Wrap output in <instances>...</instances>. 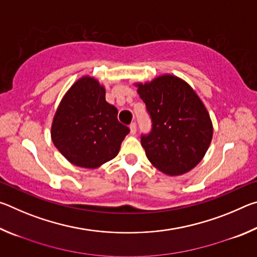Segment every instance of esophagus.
I'll return each instance as SVG.
<instances>
[{
    "instance_id": "34e87169",
    "label": "esophagus",
    "mask_w": 257,
    "mask_h": 257,
    "mask_svg": "<svg viewBox=\"0 0 257 257\" xmlns=\"http://www.w3.org/2000/svg\"><path fill=\"white\" fill-rule=\"evenodd\" d=\"M137 132V124L136 122H133L132 124H130V133H132V135H135Z\"/></svg>"
}]
</instances>
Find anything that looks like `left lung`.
<instances>
[{
	"label": "left lung",
	"mask_w": 257,
	"mask_h": 257,
	"mask_svg": "<svg viewBox=\"0 0 257 257\" xmlns=\"http://www.w3.org/2000/svg\"><path fill=\"white\" fill-rule=\"evenodd\" d=\"M136 86L152 120L150 134L141 139L147 159L165 175L190 171L204 158L213 136L210 114L201 98L172 75Z\"/></svg>",
	"instance_id": "8db88e82"
}]
</instances>
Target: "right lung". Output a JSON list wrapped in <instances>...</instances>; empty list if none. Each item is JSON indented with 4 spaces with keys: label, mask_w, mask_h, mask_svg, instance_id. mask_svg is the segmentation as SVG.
I'll return each instance as SVG.
<instances>
[{
    "label": "right lung",
    "mask_w": 257,
    "mask_h": 257,
    "mask_svg": "<svg viewBox=\"0 0 257 257\" xmlns=\"http://www.w3.org/2000/svg\"><path fill=\"white\" fill-rule=\"evenodd\" d=\"M130 129L118 110L105 101V88L89 76L73 84L61 101L52 123L56 149L69 162L95 169L114 159Z\"/></svg>",
    "instance_id": "right-lung-1"
}]
</instances>
